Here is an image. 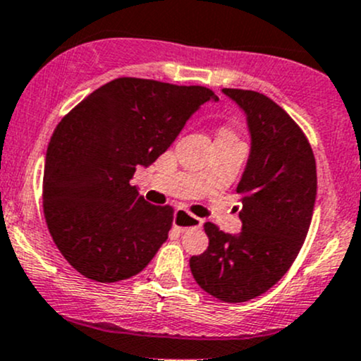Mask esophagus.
<instances>
[{
  "label": "esophagus",
  "instance_id": "esophagus-1",
  "mask_svg": "<svg viewBox=\"0 0 361 361\" xmlns=\"http://www.w3.org/2000/svg\"><path fill=\"white\" fill-rule=\"evenodd\" d=\"M173 225L174 228H178L180 231L190 230V228H200V226H202V219L197 218V216H193L190 212L183 209H176L174 211Z\"/></svg>",
  "mask_w": 361,
  "mask_h": 361
}]
</instances>
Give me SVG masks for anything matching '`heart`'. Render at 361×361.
Returning <instances> with one entry per match:
<instances>
[{
    "mask_svg": "<svg viewBox=\"0 0 361 361\" xmlns=\"http://www.w3.org/2000/svg\"><path fill=\"white\" fill-rule=\"evenodd\" d=\"M219 136H235V135L228 130H221V131H219Z\"/></svg>",
    "mask_w": 361,
    "mask_h": 361,
    "instance_id": "1",
    "label": "heart"
}]
</instances>
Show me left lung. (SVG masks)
I'll use <instances>...</instances> for the list:
<instances>
[{
  "label": "left lung",
  "instance_id": "obj_1",
  "mask_svg": "<svg viewBox=\"0 0 361 361\" xmlns=\"http://www.w3.org/2000/svg\"><path fill=\"white\" fill-rule=\"evenodd\" d=\"M245 116L250 150L237 192L240 233L206 223L209 247L190 257L200 289L244 302L271 289L294 263L317 199V164L301 128L257 91L221 90Z\"/></svg>",
  "mask_w": 361,
  "mask_h": 361
}]
</instances>
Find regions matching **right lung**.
<instances>
[{"label": "right lung", "mask_w": 361, "mask_h": 361, "mask_svg": "<svg viewBox=\"0 0 361 361\" xmlns=\"http://www.w3.org/2000/svg\"><path fill=\"white\" fill-rule=\"evenodd\" d=\"M206 102L218 97L204 86L119 78L60 121L47 152L43 207L74 270L111 283L150 263L168 240L173 207L152 206L131 178L169 149Z\"/></svg>", "instance_id": "add662e5"}]
</instances>
